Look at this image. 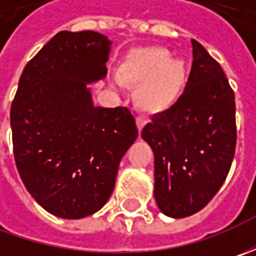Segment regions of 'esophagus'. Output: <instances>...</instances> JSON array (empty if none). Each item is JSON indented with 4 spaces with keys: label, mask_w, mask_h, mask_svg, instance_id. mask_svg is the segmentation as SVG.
I'll return each instance as SVG.
<instances>
[{
    "label": "esophagus",
    "mask_w": 256,
    "mask_h": 256,
    "mask_svg": "<svg viewBox=\"0 0 256 256\" xmlns=\"http://www.w3.org/2000/svg\"><path fill=\"white\" fill-rule=\"evenodd\" d=\"M145 124H146V120H145V118H142V116H136V126H138V131H140V132L142 131Z\"/></svg>",
    "instance_id": "esophagus-1"
}]
</instances>
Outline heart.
<instances>
[{
    "instance_id": "obj_1",
    "label": "heart",
    "mask_w": 256,
    "mask_h": 256,
    "mask_svg": "<svg viewBox=\"0 0 256 256\" xmlns=\"http://www.w3.org/2000/svg\"><path fill=\"white\" fill-rule=\"evenodd\" d=\"M118 81L136 86V106L142 112L156 115L178 102L186 86L188 68L181 58H170V51L164 46L136 48L120 65Z\"/></svg>"
}]
</instances>
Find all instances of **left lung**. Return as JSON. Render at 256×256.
<instances>
[{
    "label": "left lung",
    "mask_w": 256,
    "mask_h": 256,
    "mask_svg": "<svg viewBox=\"0 0 256 256\" xmlns=\"http://www.w3.org/2000/svg\"><path fill=\"white\" fill-rule=\"evenodd\" d=\"M186 86L171 110L144 126L155 158V201L172 218H185L211 201L231 168L236 146L235 94L225 72L192 40Z\"/></svg>",
    "instance_id": "1"
}]
</instances>
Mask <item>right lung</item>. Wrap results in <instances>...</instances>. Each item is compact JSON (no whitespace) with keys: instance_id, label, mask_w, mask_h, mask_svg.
I'll list each match as a JSON object with an SVG mask.
<instances>
[{"instance_id":"right-lung-1","label":"right lung","mask_w":256,"mask_h":256,"mask_svg":"<svg viewBox=\"0 0 256 256\" xmlns=\"http://www.w3.org/2000/svg\"><path fill=\"white\" fill-rule=\"evenodd\" d=\"M110 44L95 31L58 32L25 65L11 104L20 176L35 201L65 220L102 208L138 136L126 106H94L86 86L106 75Z\"/></svg>"}]
</instances>
